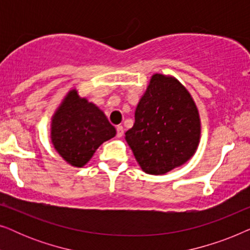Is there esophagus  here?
I'll return each mask as SVG.
<instances>
[{
  "instance_id": "obj_1",
  "label": "esophagus",
  "mask_w": 250,
  "mask_h": 250,
  "mask_svg": "<svg viewBox=\"0 0 250 250\" xmlns=\"http://www.w3.org/2000/svg\"><path fill=\"white\" fill-rule=\"evenodd\" d=\"M116 131H117V138H122L123 134H124V127L119 125L116 127Z\"/></svg>"
}]
</instances>
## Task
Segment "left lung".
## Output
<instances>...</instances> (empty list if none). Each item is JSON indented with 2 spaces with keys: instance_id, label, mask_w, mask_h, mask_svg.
Wrapping results in <instances>:
<instances>
[{
  "instance_id": "obj_1",
  "label": "left lung",
  "mask_w": 250,
  "mask_h": 250,
  "mask_svg": "<svg viewBox=\"0 0 250 250\" xmlns=\"http://www.w3.org/2000/svg\"><path fill=\"white\" fill-rule=\"evenodd\" d=\"M143 172L162 175L187 163L200 140V118L192 97L176 78L155 74L125 133Z\"/></svg>"
}]
</instances>
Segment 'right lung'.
I'll use <instances>...</instances> for the list:
<instances>
[{"label":"right lung","mask_w":250,"mask_h":250,"mask_svg":"<svg viewBox=\"0 0 250 250\" xmlns=\"http://www.w3.org/2000/svg\"><path fill=\"white\" fill-rule=\"evenodd\" d=\"M116 135L104 111L69 91L52 117L51 140L59 155L71 166L83 167L99 146Z\"/></svg>","instance_id":"obj_1"}]
</instances>
